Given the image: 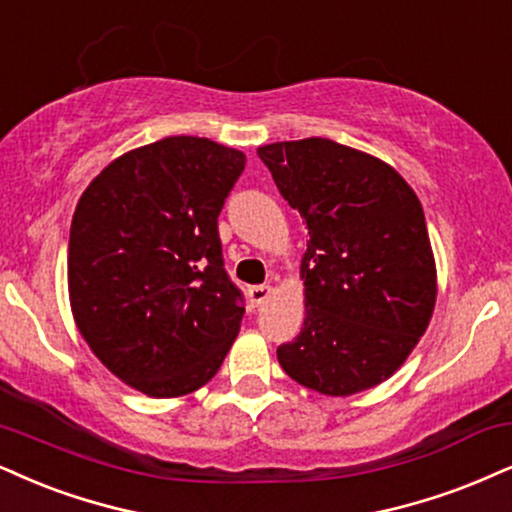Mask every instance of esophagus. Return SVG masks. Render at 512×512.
Here are the masks:
<instances>
[{
	"label": "esophagus",
	"instance_id": "34e87169",
	"mask_svg": "<svg viewBox=\"0 0 512 512\" xmlns=\"http://www.w3.org/2000/svg\"><path fill=\"white\" fill-rule=\"evenodd\" d=\"M270 294H273V287H270V285H256V287L249 289V299H251V304H254V306H261Z\"/></svg>",
	"mask_w": 512,
	"mask_h": 512
}]
</instances>
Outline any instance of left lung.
<instances>
[{"instance_id": "obj_1", "label": "left lung", "mask_w": 512, "mask_h": 512, "mask_svg": "<svg viewBox=\"0 0 512 512\" xmlns=\"http://www.w3.org/2000/svg\"><path fill=\"white\" fill-rule=\"evenodd\" d=\"M280 194L306 220V320L277 361L327 396L375 387L430 325L437 270L425 213L387 163L325 137L258 147Z\"/></svg>"}]
</instances>
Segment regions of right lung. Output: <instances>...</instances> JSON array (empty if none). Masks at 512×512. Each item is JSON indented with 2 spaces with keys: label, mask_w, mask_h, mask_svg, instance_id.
Returning <instances> with one entry per match:
<instances>
[{
  "label": "right lung",
  "mask_w": 512,
  "mask_h": 512,
  "mask_svg": "<svg viewBox=\"0 0 512 512\" xmlns=\"http://www.w3.org/2000/svg\"><path fill=\"white\" fill-rule=\"evenodd\" d=\"M244 163L206 137H166L109 163L73 213L75 325L113 375L156 399L204 387L242 325L218 216Z\"/></svg>",
  "instance_id": "obj_1"
}]
</instances>
